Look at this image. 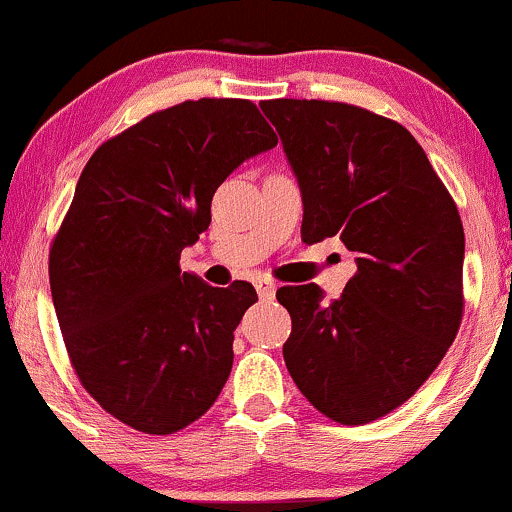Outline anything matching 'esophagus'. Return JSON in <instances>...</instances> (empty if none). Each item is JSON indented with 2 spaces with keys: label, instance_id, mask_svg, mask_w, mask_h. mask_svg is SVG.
Instances as JSON below:
<instances>
[{
  "label": "esophagus",
  "instance_id": "34e87169",
  "mask_svg": "<svg viewBox=\"0 0 512 512\" xmlns=\"http://www.w3.org/2000/svg\"><path fill=\"white\" fill-rule=\"evenodd\" d=\"M255 288H257V293H260L262 300H272L274 293H276V283L267 281V279L255 281Z\"/></svg>",
  "mask_w": 512,
  "mask_h": 512
}]
</instances>
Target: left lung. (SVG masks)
<instances>
[{"label":"left lung","instance_id":"obj_1","mask_svg":"<svg viewBox=\"0 0 512 512\" xmlns=\"http://www.w3.org/2000/svg\"><path fill=\"white\" fill-rule=\"evenodd\" d=\"M303 193V240L338 236L357 272L324 303L283 286V360L300 393L341 424L389 415L451 348L463 322L465 233L451 193L408 128L362 107L267 100Z\"/></svg>","mask_w":512,"mask_h":512}]
</instances>
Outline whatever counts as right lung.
Masks as SVG:
<instances>
[{"instance_id":"right-lung-1","label":"right lung","mask_w":512,"mask_h":512,"mask_svg":"<svg viewBox=\"0 0 512 512\" xmlns=\"http://www.w3.org/2000/svg\"><path fill=\"white\" fill-rule=\"evenodd\" d=\"M279 138L250 100L202 97L102 143L49 250V286L80 384L109 415L174 434L219 398L233 331L257 293L181 272L212 221V197Z\"/></svg>"}]
</instances>
